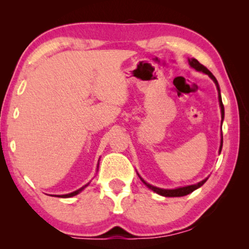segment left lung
I'll list each match as a JSON object with an SVG mask.
<instances>
[{"instance_id": "left-lung-1", "label": "left lung", "mask_w": 249, "mask_h": 249, "mask_svg": "<svg viewBox=\"0 0 249 249\" xmlns=\"http://www.w3.org/2000/svg\"><path fill=\"white\" fill-rule=\"evenodd\" d=\"M189 61V65H190L191 68L196 69V71H200V72H203L205 74H208L209 77L213 80V82L215 83L216 86V89H217V93H218V103H220V107H221V115H222V122L224 120V105H223L222 102V96H221V90H220V86H218V82L216 78L214 77L211 72L210 70H208L205 68L203 65H201L199 61L196 60L195 58H189L188 59ZM222 146H223V135L221 134V145H220V149H218V154H221V150H222ZM138 177H140V179L144 182V184H146L147 187H148L150 190H153L154 192L157 193L159 196H168V197H176V196H187L189 193L193 192L196 189H199L200 187H202L205 182L206 180L209 178H205L204 180L200 181V182H197L196 184H191V185H185V187H179V188H176V189H161V188H158V187H155V185H151L148 182H146V181L142 178L140 176V174L137 172Z\"/></svg>"}]
</instances>
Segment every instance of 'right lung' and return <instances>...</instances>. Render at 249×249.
<instances>
[{
  "mask_svg": "<svg viewBox=\"0 0 249 249\" xmlns=\"http://www.w3.org/2000/svg\"><path fill=\"white\" fill-rule=\"evenodd\" d=\"M99 169V162H98V168H96V170ZM90 184V182H88L87 184H84L82 188H80V189H78V190H75V191H73V192H71V193H68V195H54L53 196H58V197H71V196H77V195H79L80 192H81L82 190H84V189H86L88 185Z\"/></svg>",
  "mask_w": 249,
  "mask_h": 249,
  "instance_id": "obj_1",
  "label": "right lung"
}]
</instances>
